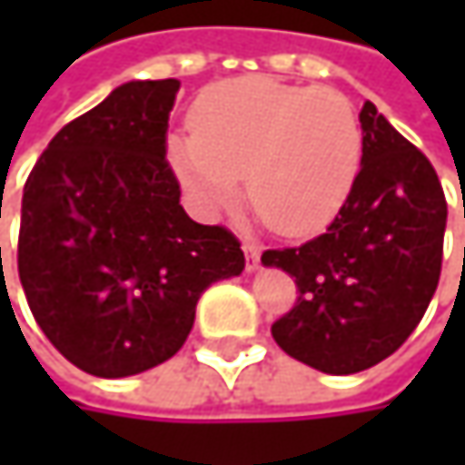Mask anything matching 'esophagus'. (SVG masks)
Returning <instances> with one entry per match:
<instances>
[{"label": "esophagus", "mask_w": 465, "mask_h": 465, "mask_svg": "<svg viewBox=\"0 0 465 465\" xmlns=\"http://www.w3.org/2000/svg\"><path fill=\"white\" fill-rule=\"evenodd\" d=\"M242 250H244V255H247V272H255V269L261 266V247H258L255 242L244 239V242H242Z\"/></svg>", "instance_id": "esophagus-1"}]
</instances>
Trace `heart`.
<instances>
[{
    "mask_svg": "<svg viewBox=\"0 0 465 465\" xmlns=\"http://www.w3.org/2000/svg\"><path fill=\"white\" fill-rule=\"evenodd\" d=\"M361 155V118L341 91L261 74L204 91L191 134L169 140L177 177L207 213L232 207L244 177L252 213L282 236L323 229L352 191Z\"/></svg>",
    "mask_w": 465,
    "mask_h": 465,
    "instance_id": "obj_1",
    "label": "heart"
}]
</instances>
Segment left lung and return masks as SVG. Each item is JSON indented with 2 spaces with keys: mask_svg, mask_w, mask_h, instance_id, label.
<instances>
[{
  "mask_svg": "<svg viewBox=\"0 0 465 465\" xmlns=\"http://www.w3.org/2000/svg\"><path fill=\"white\" fill-rule=\"evenodd\" d=\"M361 172L325 233L261 255L296 280L274 341L325 374L393 355L422 321L441 274L447 199L436 169L371 102L361 110Z\"/></svg>",
  "mask_w": 465,
  "mask_h": 465,
  "instance_id": "8db88e82",
  "label": "left lung"
}]
</instances>
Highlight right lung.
<instances>
[{"label":"right lung","instance_id":"add662e5","mask_svg":"<svg viewBox=\"0 0 465 465\" xmlns=\"http://www.w3.org/2000/svg\"><path fill=\"white\" fill-rule=\"evenodd\" d=\"M177 91L174 77L118 85L50 140L24 185L18 274L29 310L94 377L169 361L199 296L244 269L239 239L180 204L166 161Z\"/></svg>","mask_w":465,"mask_h":465}]
</instances>
